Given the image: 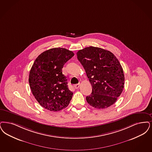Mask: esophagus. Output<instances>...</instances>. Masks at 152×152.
I'll use <instances>...</instances> for the list:
<instances>
[{
	"mask_svg": "<svg viewBox=\"0 0 152 152\" xmlns=\"http://www.w3.org/2000/svg\"><path fill=\"white\" fill-rule=\"evenodd\" d=\"M80 84H76L74 86H75V89H78L79 87H80Z\"/></svg>",
	"mask_w": 152,
	"mask_h": 152,
	"instance_id": "esophagus-1",
	"label": "esophagus"
}]
</instances>
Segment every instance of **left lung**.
<instances>
[{"mask_svg":"<svg viewBox=\"0 0 152 152\" xmlns=\"http://www.w3.org/2000/svg\"><path fill=\"white\" fill-rule=\"evenodd\" d=\"M77 56L92 86L91 94L86 97L87 102L99 109L113 104L124 84L123 70L118 59L109 51L93 46L79 50Z\"/></svg>","mask_w":152,"mask_h":152,"instance_id":"left-lung-1","label":"left lung"}]
</instances>
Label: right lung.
<instances>
[{
	"label": "right lung",
	"instance_id": "1",
	"mask_svg": "<svg viewBox=\"0 0 152 152\" xmlns=\"http://www.w3.org/2000/svg\"><path fill=\"white\" fill-rule=\"evenodd\" d=\"M73 56L72 51L58 48L43 52L34 61L29 83L33 96L43 107L58 111L70 102L73 93L68 89L62 68Z\"/></svg>",
	"mask_w": 152,
	"mask_h": 152
}]
</instances>
